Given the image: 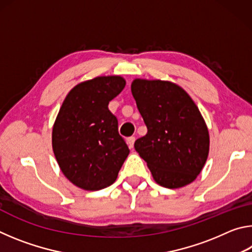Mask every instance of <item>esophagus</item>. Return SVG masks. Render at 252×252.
Wrapping results in <instances>:
<instances>
[{"mask_svg": "<svg viewBox=\"0 0 252 252\" xmlns=\"http://www.w3.org/2000/svg\"><path fill=\"white\" fill-rule=\"evenodd\" d=\"M134 141H135L134 136H129V138L126 139V143H127V146H129V148H133Z\"/></svg>", "mask_w": 252, "mask_h": 252, "instance_id": "34e87169", "label": "esophagus"}]
</instances>
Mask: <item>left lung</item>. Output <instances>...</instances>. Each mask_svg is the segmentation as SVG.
Here are the masks:
<instances>
[{
	"instance_id": "left-lung-1",
	"label": "left lung",
	"mask_w": 252,
	"mask_h": 252,
	"mask_svg": "<svg viewBox=\"0 0 252 252\" xmlns=\"http://www.w3.org/2000/svg\"><path fill=\"white\" fill-rule=\"evenodd\" d=\"M131 92L148 129L134 149L155 181L169 189L194 181L207 161L210 141L193 100L169 81L135 79Z\"/></svg>"
}]
</instances>
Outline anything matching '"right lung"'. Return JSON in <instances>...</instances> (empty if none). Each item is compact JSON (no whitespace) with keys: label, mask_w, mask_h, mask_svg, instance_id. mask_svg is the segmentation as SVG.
Masks as SVG:
<instances>
[{"label":"right lung","mask_w":252,"mask_h":252,"mask_svg":"<svg viewBox=\"0 0 252 252\" xmlns=\"http://www.w3.org/2000/svg\"><path fill=\"white\" fill-rule=\"evenodd\" d=\"M126 87L119 75L97 76L72 89L52 130V148L63 174L81 189L96 191L117 180L129 148L119 134L109 102Z\"/></svg>","instance_id":"right-lung-1"}]
</instances>
